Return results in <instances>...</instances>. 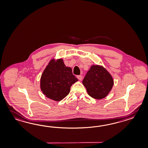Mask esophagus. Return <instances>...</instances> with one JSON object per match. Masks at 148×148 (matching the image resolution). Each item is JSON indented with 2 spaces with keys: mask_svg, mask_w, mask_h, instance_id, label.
Returning <instances> with one entry per match:
<instances>
[{
  "mask_svg": "<svg viewBox=\"0 0 148 148\" xmlns=\"http://www.w3.org/2000/svg\"><path fill=\"white\" fill-rule=\"evenodd\" d=\"M77 79H79V80H82V76L81 75H78L77 76Z\"/></svg>",
  "mask_w": 148,
  "mask_h": 148,
  "instance_id": "34e87169",
  "label": "esophagus"
}]
</instances>
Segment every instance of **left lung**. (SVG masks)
<instances>
[{
    "instance_id": "8db88e82",
    "label": "left lung",
    "mask_w": 148,
    "mask_h": 148,
    "mask_svg": "<svg viewBox=\"0 0 148 148\" xmlns=\"http://www.w3.org/2000/svg\"><path fill=\"white\" fill-rule=\"evenodd\" d=\"M82 83L90 96L100 100L105 98L110 92L114 80L110 74L103 66L93 65Z\"/></svg>"
}]
</instances>
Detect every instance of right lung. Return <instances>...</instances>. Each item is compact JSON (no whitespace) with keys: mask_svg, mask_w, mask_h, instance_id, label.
Masks as SVG:
<instances>
[{"mask_svg":"<svg viewBox=\"0 0 148 148\" xmlns=\"http://www.w3.org/2000/svg\"><path fill=\"white\" fill-rule=\"evenodd\" d=\"M77 81L63 59H52L41 75L40 88L47 98L59 101L69 94L71 86Z\"/></svg>","mask_w":148,"mask_h":148,"instance_id":"right-lung-1","label":"right lung"}]
</instances>
